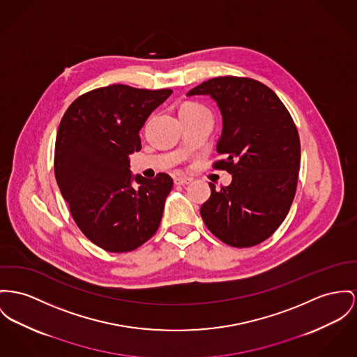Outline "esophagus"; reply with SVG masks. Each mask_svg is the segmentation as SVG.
Returning a JSON list of instances; mask_svg holds the SVG:
<instances>
[{"mask_svg":"<svg viewBox=\"0 0 357 357\" xmlns=\"http://www.w3.org/2000/svg\"><path fill=\"white\" fill-rule=\"evenodd\" d=\"M192 181V178L190 177H184V176H178V177H174V184L176 185H187Z\"/></svg>","mask_w":357,"mask_h":357,"instance_id":"34e87169","label":"esophagus"}]
</instances>
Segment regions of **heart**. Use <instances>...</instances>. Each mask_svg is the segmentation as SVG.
I'll use <instances>...</instances> for the list:
<instances>
[{
	"label": "heart",
	"instance_id": "heart-1",
	"mask_svg": "<svg viewBox=\"0 0 357 357\" xmlns=\"http://www.w3.org/2000/svg\"><path fill=\"white\" fill-rule=\"evenodd\" d=\"M180 111H185V112H207L206 108H203L202 105L195 104V102H187V104H184Z\"/></svg>",
	"mask_w": 357,
	"mask_h": 357
}]
</instances>
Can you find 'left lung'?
<instances>
[{
    "mask_svg": "<svg viewBox=\"0 0 357 357\" xmlns=\"http://www.w3.org/2000/svg\"><path fill=\"white\" fill-rule=\"evenodd\" d=\"M210 96L222 115L215 162L231 176V184L215 190L202 206L208 230L222 242L249 248L271 237L292 204L301 141L295 123L276 93L250 78L218 77L187 96Z\"/></svg>",
    "mask_w": 357,
    "mask_h": 357,
    "instance_id": "8db88e82",
    "label": "left lung"
}]
</instances>
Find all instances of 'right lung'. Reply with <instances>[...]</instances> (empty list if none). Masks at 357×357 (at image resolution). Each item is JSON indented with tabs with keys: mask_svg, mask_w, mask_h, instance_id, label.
<instances>
[{
	"mask_svg": "<svg viewBox=\"0 0 357 357\" xmlns=\"http://www.w3.org/2000/svg\"><path fill=\"white\" fill-rule=\"evenodd\" d=\"M170 89L111 85L79 96L61 120L54 154L58 187L79 230L107 252H131L161 223L173 180L130 170L139 131ZM137 183L134 188L132 184Z\"/></svg>",
	"mask_w": 357,
	"mask_h": 357,
	"instance_id": "obj_1",
	"label": "right lung"
}]
</instances>
